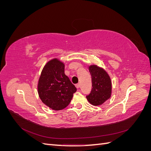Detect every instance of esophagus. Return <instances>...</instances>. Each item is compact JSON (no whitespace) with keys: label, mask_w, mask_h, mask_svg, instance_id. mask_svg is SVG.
<instances>
[{"label":"esophagus","mask_w":151,"mask_h":151,"mask_svg":"<svg viewBox=\"0 0 151 151\" xmlns=\"http://www.w3.org/2000/svg\"><path fill=\"white\" fill-rule=\"evenodd\" d=\"M76 88H77V89H79L80 88V87H81V84L79 83V84H77L76 85Z\"/></svg>","instance_id":"esophagus-1"}]
</instances>
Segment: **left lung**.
Wrapping results in <instances>:
<instances>
[{
    "instance_id": "8db88e82",
    "label": "left lung",
    "mask_w": 151,
    "mask_h": 151,
    "mask_svg": "<svg viewBox=\"0 0 151 151\" xmlns=\"http://www.w3.org/2000/svg\"><path fill=\"white\" fill-rule=\"evenodd\" d=\"M92 79V90L86 96L93 106H99L110 98L112 93L111 78L103 68L93 64L88 67Z\"/></svg>"
}]
</instances>
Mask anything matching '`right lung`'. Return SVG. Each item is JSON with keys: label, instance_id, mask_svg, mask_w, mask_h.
<instances>
[{"label": "right lung", "instance_id": "right-lung-1", "mask_svg": "<svg viewBox=\"0 0 151 151\" xmlns=\"http://www.w3.org/2000/svg\"><path fill=\"white\" fill-rule=\"evenodd\" d=\"M37 88L43 103L56 111L66 108L77 91L65 74V63L57 58L50 60L43 67Z\"/></svg>", "mask_w": 151, "mask_h": 151}]
</instances>
